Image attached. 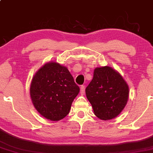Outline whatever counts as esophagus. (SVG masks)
<instances>
[{
    "label": "esophagus",
    "instance_id": "34e87169",
    "mask_svg": "<svg viewBox=\"0 0 153 153\" xmlns=\"http://www.w3.org/2000/svg\"><path fill=\"white\" fill-rule=\"evenodd\" d=\"M84 91H85V86L82 85L81 87H80V94H81V95H84L85 93Z\"/></svg>",
    "mask_w": 153,
    "mask_h": 153
}]
</instances>
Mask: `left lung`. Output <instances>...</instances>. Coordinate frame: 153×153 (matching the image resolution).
<instances>
[{"label":"left lung","mask_w":153,"mask_h":153,"mask_svg":"<svg viewBox=\"0 0 153 153\" xmlns=\"http://www.w3.org/2000/svg\"><path fill=\"white\" fill-rule=\"evenodd\" d=\"M85 94L100 119L114 118L126 106L129 96L128 85L123 76L109 66L96 68L93 79L85 88Z\"/></svg>","instance_id":"left-lung-1"}]
</instances>
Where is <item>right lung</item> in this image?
Listing matches in <instances>:
<instances>
[{"instance_id": "add662e5", "label": "right lung", "mask_w": 153, "mask_h": 153, "mask_svg": "<svg viewBox=\"0 0 153 153\" xmlns=\"http://www.w3.org/2000/svg\"><path fill=\"white\" fill-rule=\"evenodd\" d=\"M79 88L68 68L57 62L45 63L36 72L30 86L35 109L44 118L58 121L67 116Z\"/></svg>"}]
</instances>
